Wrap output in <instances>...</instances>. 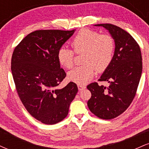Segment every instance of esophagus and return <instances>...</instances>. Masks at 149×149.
I'll use <instances>...</instances> for the list:
<instances>
[{
	"instance_id": "obj_1",
	"label": "esophagus",
	"mask_w": 149,
	"mask_h": 149,
	"mask_svg": "<svg viewBox=\"0 0 149 149\" xmlns=\"http://www.w3.org/2000/svg\"><path fill=\"white\" fill-rule=\"evenodd\" d=\"M78 90H79L80 91H81V90L85 89V86H84V85H78Z\"/></svg>"
}]
</instances>
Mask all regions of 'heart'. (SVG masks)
<instances>
[{
	"mask_svg": "<svg viewBox=\"0 0 149 149\" xmlns=\"http://www.w3.org/2000/svg\"><path fill=\"white\" fill-rule=\"evenodd\" d=\"M71 47L77 54L83 52L85 65L75 68L69 73V78L78 85L90 82L95 74V70L102 72L111 63L115 50V42L111 36L100 34L89 29H81L73 38ZM66 46L57 52V59L61 66L71 69L73 66L74 52Z\"/></svg>",
	"mask_w": 149,
	"mask_h": 149,
	"instance_id": "heart-1",
	"label": "heart"
}]
</instances>
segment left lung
Here are the masks:
<instances>
[{
	"label": "left lung",
	"instance_id": "left-lung-1",
	"mask_svg": "<svg viewBox=\"0 0 149 149\" xmlns=\"http://www.w3.org/2000/svg\"><path fill=\"white\" fill-rule=\"evenodd\" d=\"M95 26L109 31L116 47L111 63L99 79L109 85L96 82L88 85L92 96L88 106L98 118L111 120L122 114L134 100L142 72V58L139 45L127 31L111 24Z\"/></svg>",
	"mask_w": 149,
	"mask_h": 149
}]
</instances>
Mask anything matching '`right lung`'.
Listing matches in <instances>:
<instances>
[{
	"label": "right lung",
	"mask_w": 149,
	"mask_h": 149,
	"mask_svg": "<svg viewBox=\"0 0 149 149\" xmlns=\"http://www.w3.org/2000/svg\"><path fill=\"white\" fill-rule=\"evenodd\" d=\"M74 31H35L18 44L12 56L11 71L19 97L27 111L44 124L64 120L78 92L73 82L57 88L66 76L57 52Z\"/></svg>",
	"instance_id": "1"
}]
</instances>
